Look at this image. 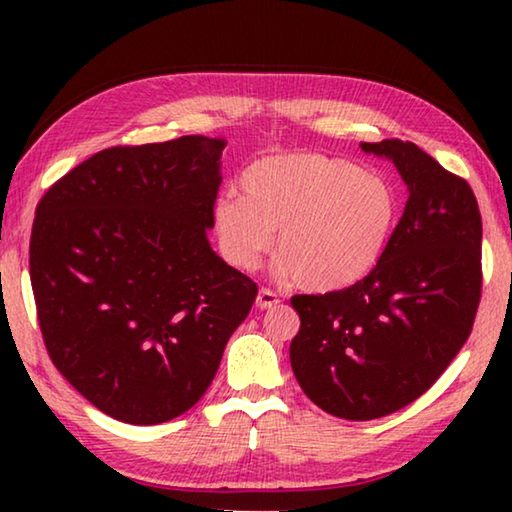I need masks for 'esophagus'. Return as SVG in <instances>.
Returning a JSON list of instances; mask_svg holds the SVG:
<instances>
[{
  "mask_svg": "<svg viewBox=\"0 0 512 512\" xmlns=\"http://www.w3.org/2000/svg\"><path fill=\"white\" fill-rule=\"evenodd\" d=\"M280 305V296L271 289H259L257 293V307L259 309H273Z\"/></svg>",
  "mask_w": 512,
  "mask_h": 512,
  "instance_id": "34e87169",
  "label": "esophagus"
}]
</instances>
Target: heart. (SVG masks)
<instances>
[{
	"label": "heart",
	"instance_id": "1",
	"mask_svg": "<svg viewBox=\"0 0 512 512\" xmlns=\"http://www.w3.org/2000/svg\"><path fill=\"white\" fill-rule=\"evenodd\" d=\"M239 185L244 196L225 192L212 205L221 255L250 271L275 237L277 271L302 289L325 293L361 282L395 230L393 185L348 160L314 151L264 155Z\"/></svg>",
	"mask_w": 512,
	"mask_h": 512
}]
</instances>
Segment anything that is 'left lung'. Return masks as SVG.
Instances as JSON below:
<instances>
[{"mask_svg":"<svg viewBox=\"0 0 512 512\" xmlns=\"http://www.w3.org/2000/svg\"><path fill=\"white\" fill-rule=\"evenodd\" d=\"M409 187L379 264L348 289L293 296L291 368L311 402L375 420L436 384L472 332L481 300V212L472 187L413 142H361Z\"/></svg>","mask_w":512,"mask_h":512,"instance_id":"8db88e82","label":"left lung"}]
</instances>
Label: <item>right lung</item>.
Masks as SVG:
<instances>
[{
    "label": "right lung",
    "instance_id": "right-lung-1",
    "mask_svg": "<svg viewBox=\"0 0 512 512\" xmlns=\"http://www.w3.org/2000/svg\"><path fill=\"white\" fill-rule=\"evenodd\" d=\"M225 140L112 146L40 198L29 271L42 339L85 400L160 424L201 400L257 284L207 230Z\"/></svg>",
    "mask_w": 512,
    "mask_h": 512
}]
</instances>
